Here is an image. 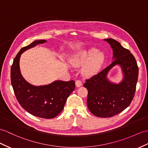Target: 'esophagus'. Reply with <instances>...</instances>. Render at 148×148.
<instances>
[{
  "label": "esophagus",
  "mask_w": 148,
  "mask_h": 148,
  "mask_svg": "<svg viewBox=\"0 0 148 148\" xmlns=\"http://www.w3.org/2000/svg\"><path fill=\"white\" fill-rule=\"evenodd\" d=\"M75 85H76L77 87H80V86H81L82 85V82L80 80H76V82H75Z\"/></svg>",
  "instance_id": "esophagus-1"
}]
</instances>
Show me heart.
Listing matches in <instances>:
<instances>
[{"instance_id": "1", "label": "heart", "mask_w": 148, "mask_h": 148, "mask_svg": "<svg viewBox=\"0 0 148 148\" xmlns=\"http://www.w3.org/2000/svg\"><path fill=\"white\" fill-rule=\"evenodd\" d=\"M104 59V55L102 52H97L95 48H90L82 51L72 56L70 62L72 66L80 67L84 65L82 72L85 75L88 76L95 73Z\"/></svg>"}]
</instances>
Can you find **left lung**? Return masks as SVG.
<instances>
[{
  "label": "left lung",
  "instance_id": "obj_1",
  "mask_svg": "<svg viewBox=\"0 0 148 148\" xmlns=\"http://www.w3.org/2000/svg\"><path fill=\"white\" fill-rule=\"evenodd\" d=\"M113 50V60L109 66L86 79L84 84L88 90L89 110L99 117H110L126 109L131 103L136 92L139 69L134 56L114 39H106ZM119 65L124 75L123 80L114 84L108 80L111 68Z\"/></svg>",
  "mask_w": 148,
  "mask_h": 148
}]
</instances>
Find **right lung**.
<instances>
[{"instance_id":"obj_1","label":"right lung","mask_w":148,"mask_h":148,"mask_svg":"<svg viewBox=\"0 0 148 148\" xmlns=\"http://www.w3.org/2000/svg\"><path fill=\"white\" fill-rule=\"evenodd\" d=\"M46 42L45 39L34 41L21 48L14 59L10 70V79L14 94L24 110L34 116L51 119L63 110L67 98L75 88V81L56 80L46 85H32L24 80L19 68L21 54Z\"/></svg>"}]
</instances>
